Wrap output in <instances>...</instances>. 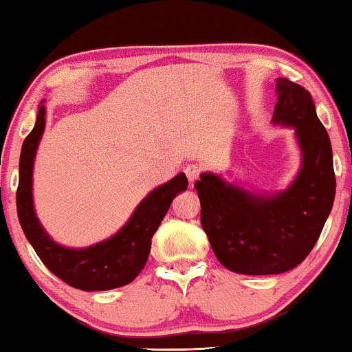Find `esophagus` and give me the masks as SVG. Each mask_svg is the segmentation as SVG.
<instances>
[{"instance_id":"34e87169","label":"esophagus","mask_w":352,"mask_h":352,"mask_svg":"<svg viewBox=\"0 0 352 352\" xmlns=\"http://www.w3.org/2000/svg\"><path fill=\"white\" fill-rule=\"evenodd\" d=\"M185 174L188 177V180H190V185H192V183L199 178V175H201V167L196 164H188L185 167Z\"/></svg>"}]
</instances>
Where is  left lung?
Instances as JSON below:
<instances>
[{"mask_svg": "<svg viewBox=\"0 0 352 352\" xmlns=\"http://www.w3.org/2000/svg\"><path fill=\"white\" fill-rule=\"evenodd\" d=\"M276 91L272 120L296 128L303 153L289 190L256 196L213 174L194 183L202 229L217 259L235 274L276 275L297 267L316 245L333 206L332 146L311 94L287 78H278Z\"/></svg>", "mask_w": 352, "mask_h": 352, "instance_id": "8db88e82", "label": "left lung"}]
</instances>
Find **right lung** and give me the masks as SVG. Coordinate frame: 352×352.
Returning <instances> with one entry per match:
<instances>
[{
	"label": "right lung",
	"instance_id": "1",
	"mask_svg": "<svg viewBox=\"0 0 352 352\" xmlns=\"http://www.w3.org/2000/svg\"><path fill=\"white\" fill-rule=\"evenodd\" d=\"M45 107L41 106L36 124L26 135L20 153L17 214L20 226L36 254L55 276L83 291H109L135 280L148 259L151 239L178 192L188 188L185 174L151 191L123 229L106 242L85 250H71L55 243L38 221L33 208L31 177L41 135L44 133Z\"/></svg>",
	"mask_w": 352,
	"mask_h": 352
}]
</instances>
